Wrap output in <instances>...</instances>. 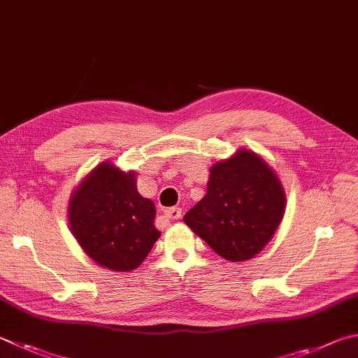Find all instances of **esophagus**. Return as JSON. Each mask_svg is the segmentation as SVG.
<instances>
[{"label":"esophagus","mask_w":358,"mask_h":358,"mask_svg":"<svg viewBox=\"0 0 358 358\" xmlns=\"http://www.w3.org/2000/svg\"><path fill=\"white\" fill-rule=\"evenodd\" d=\"M164 216L167 219H180L181 217V208H178V206L169 208V210L164 211Z\"/></svg>","instance_id":"34e87169"}]
</instances>
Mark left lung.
Returning <instances> with one entry per match:
<instances>
[{
  "instance_id": "left-lung-1",
  "label": "left lung",
  "mask_w": 358,
  "mask_h": 358,
  "mask_svg": "<svg viewBox=\"0 0 358 358\" xmlns=\"http://www.w3.org/2000/svg\"><path fill=\"white\" fill-rule=\"evenodd\" d=\"M206 186L185 224L231 263L255 257L275 235L287 208L274 169L258 153L239 148L211 166Z\"/></svg>"
}]
</instances>
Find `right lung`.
I'll return each instance as SVG.
<instances>
[{
	"label": "right lung",
	"instance_id": "add662e5",
	"mask_svg": "<svg viewBox=\"0 0 358 358\" xmlns=\"http://www.w3.org/2000/svg\"><path fill=\"white\" fill-rule=\"evenodd\" d=\"M136 177L134 171L103 161L69 200L71 235L90 259L115 272L139 268L161 236L155 203L141 196Z\"/></svg>",
	"mask_w": 358,
	"mask_h": 358
}]
</instances>
